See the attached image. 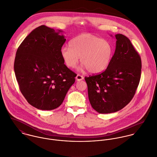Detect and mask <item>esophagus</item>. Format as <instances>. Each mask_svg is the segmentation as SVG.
I'll use <instances>...</instances> for the list:
<instances>
[{
    "mask_svg": "<svg viewBox=\"0 0 157 157\" xmlns=\"http://www.w3.org/2000/svg\"><path fill=\"white\" fill-rule=\"evenodd\" d=\"M83 79V77L80 74H77V75L76 76V80L77 81H80L82 80Z\"/></svg>",
    "mask_w": 157,
    "mask_h": 157,
    "instance_id": "obj_1",
    "label": "esophagus"
}]
</instances>
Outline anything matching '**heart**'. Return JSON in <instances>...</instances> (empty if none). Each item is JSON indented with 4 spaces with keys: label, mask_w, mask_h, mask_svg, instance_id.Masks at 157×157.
<instances>
[{
    "label": "heart",
    "mask_w": 157,
    "mask_h": 157,
    "mask_svg": "<svg viewBox=\"0 0 157 157\" xmlns=\"http://www.w3.org/2000/svg\"><path fill=\"white\" fill-rule=\"evenodd\" d=\"M113 52L112 45L108 40L91 34H83L74 38L69 47H62L60 54L67 67H75L80 57L84 67L96 74L108 67Z\"/></svg>",
    "instance_id": "b5f03b06"
}]
</instances>
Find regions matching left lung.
Listing matches in <instances>:
<instances>
[{"label": "left lung", "mask_w": 157, "mask_h": 157, "mask_svg": "<svg viewBox=\"0 0 157 157\" xmlns=\"http://www.w3.org/2000/svg\"><path fill=\"white\" fill-rule=\"evenodd\" d=\"M111 62L100 74L85 77L90 103L100 113L121 109L133 98L140 83L141 57L130 40L118 34Z\"/></svg>", "instance_id": "1"}]
</instances>
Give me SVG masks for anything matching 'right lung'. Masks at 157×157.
I'll use <instances>...</instances> for the list:
<instances>
[{
    "label": "right lung",
    "instance_id": "obj_1",
    "mask_svg": "<svg viewBox=\"0 0 157 157\" xmlns=\"http://www.w3.org/2000/svg\"><path fill=\"white\" fill-rule=\"evenodd\" d=\"M52 28L33 29L18 47L14 63L19 89L26 101L41 110L63 103L77 74L64 64L60 51L66 39Z\"/></svg>",
    "mask_w": 157,
    "mask_h": 157
}]
</instances>
